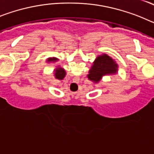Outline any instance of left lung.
Wrapping results in <instances>:
<instances>
[{
	"mask_svg": "<svg viewBox=\"0 0 154 154\" xmlns=\"http://www.w3.org/2000/svg\"><path fill=\"white\" fill-rule=\"evenodd\" d=\"M118 65L113 58L106 54H102L96 57L87 77L94 83H99L103 76L116 75L118 72Z\"/></svg>",
	"mask_w": 154,
	"mask_h": 154,
	"instance_id": "obj_1",
	"label": "left lung"
}]
</instances>
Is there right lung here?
Instances as JSON below:
<instances>
[{
  "label": "right lung",
  "instance_id": "obj_1",
  "mask_svg": "<svg viewBox=\"0 0 154 154\" xmlns=\"http://www.w3.org/2000/svg\"><path fill=\"white\" fill-rule=\"evenodd\" d=\"M58 60V58H55V57H51V58H48L47 59V62H56ZM55 73H54V75H55V79L59 80H62L66 75V72H65V69L63 68H62L61 66H58L56 67V69H55L54 70Z\"/></svg>",
  "mask_w": 154,
  "mask_h": 154
}]
</instances>
